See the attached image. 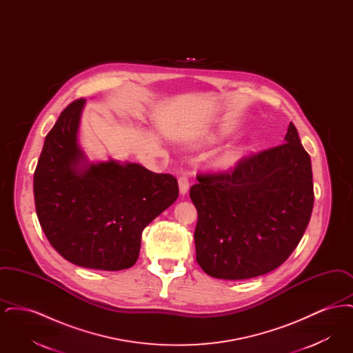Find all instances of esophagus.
Here are the masks:
<instances>
[{"instance_id":"esophagus-1","label":"esophagus","mask_w":353,"mask_h":353,"mask_svg":"<svg viewBox=\"0 0 353 353\" xmlns=\"http://www.w3.org/2000/svg\"><path fill=\"white\" fill-rule=\"evenodd\" d=\"M179 188H180V193L181 194H185L188 192V189H189V179L184 176V174L179 177Z\"/></svg>"}]
</instances>
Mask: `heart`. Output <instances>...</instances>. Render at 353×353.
Returning a JSON list of instances; mask_svg holds the SVG:
<instances>
[{"label": "heart", "mask_w": 353, "mask_h": 353, "mask_svg": "<svg viewBox=\"0 0 353 353\" xmlns=\"http://www.w3.org/2000/svg\"><path fill=\"white\" fill-rule=\"evenodd\" d=\"M234 157H235L234 153H232V154H230V156H229V159H234Z\"/></svg>", "instance_id": "1"}]
</instances>
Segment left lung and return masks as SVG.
I'll list each match as a JSON object with an SVG mask.
<instances>
[{
  "label": "left lung",
  "instance_id": "1",
  "mask_svg": "<svg viewBox=\"0 0 353 353\" xmlns=\"http://www.w3.org/2000/svg\"><path fill=\"white\" fill-rule=\"evenodd\" d=\"M285 143L234 168L199 172L196 261L210 276L249 279L279 268L299 245L314 208L310 154L290 123Z\"/></svg>",
  "mask_w": 353,
  "mask_h": 353
}]
</instances>
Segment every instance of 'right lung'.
<instances>
[{
    "label": "right lung",
    "instance_id": "right-lung-1",
    "mask_svg": "<svg viewBox=\"0 0 353 353\" xmlns=\"http://www.w3.org/2000/svg\"><path fill=\"white\" fill-rule=\"evenodd\" d=\"M85 99L71 101L45 139L34 172V201L51 246L87 269H130L141 233L179 197L177 179L139 164L79 167L77 143Z\"/></svg>",
    "mask_w": 353,
    "mask_h": 353
}]
</instances>
